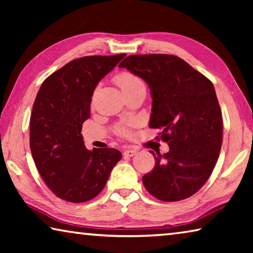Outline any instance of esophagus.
Instances as JSON below:
<instances>
[{"label":"esophagus","instance_id":"obj_1","mask_svg":"<svg viewBox=\"0 0 253 253\" xmlns=\"http://www.w3.org/2000/svg\"><path fill=\"white\" fill-rule=\"evenodd\" d=\"M137 153L136 149H125L124 151V156L125 157H132Z\"/></svg>","mask_w":253,"mask_h":253}]
</instances>
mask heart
I'll return each mask as SVG.
<instances>
[{
    "label": "heart",
    "mask_w": 253,
    "mask_h": 253,
    "mask_svg": "<svg viewBox=\"0 0 253 253\" xmlns=\"http://www.w3.org/2000/svg\"><path fill=\"white\" fill-rule=\"evenodd\" d=\"M115 81L119 88L122 89L123 92H128L132 90V89H136L140 87V85H144L142 81L136 77L135 75L130 74V72H121L118 74L116 77H115ZM131 125V123H126V124H121L116 127V132L121 136H128L129 135V126Z\"/></svg>",
    "instance_id": "b5f03b06"
}]
</instances>
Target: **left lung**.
Instances as JSON below:
<instances>
[{
    "label": "left lung",
    "instance_id": "8db88e82",
    "mask_svg": "<svg viewBox=\"0 0 253 253\" xmlns=\"http://www.w3.org/2000/svg\"><path fill=\"white\" fill-rule=\"evenodd\" d=\"M121 68L146 81L152 95L149 127L162 131L169 151L155 157L143 184L153 196L176 202L196 193L219 158L222 115L213 84L183 59L170 54H134Z\"/></svg>",
    "mask_w": 253,
    "mask_h": 253
}]
</instances>
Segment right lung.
<instances>
[{
	"label": "right lung",
	"mask_w": 253,
	"mask_h": 253,
	"mask_svg": "<svg viewBox=\"0 0 253 253\" xmlns=\"http://www.w3.org/2000/svg\"><path fill=\"white\" fill-rule=\"evenodd\" d=\"M125 53L75 59L50 75L34 100L30 119V148L44 183L58 198L83 203L105 187L121 161L115 148H85L83 123L90 117L98 83Z\"/></svg>",
	"instance_id": "right-lung-1"
}]
</instances>
